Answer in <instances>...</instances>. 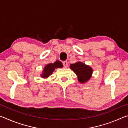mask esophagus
Segmentation results:
<instances>
[{
  "label": "esophagus",
  "mask_w": 128,
  "mask_h": 128,
  "mask_svg": "<svg viewBox=\"0 0 128 128\" xmlns=\"http://www.w3.org/2000/svg\"><path fill=\"white\" fill-rule=\"evenodd\" d=\"M62 64H63V66L65 68H67V67L68 66V62H67L66 61H64L63 62H62Z\"/></svg>",
  "instance_id": "esophagus-1"
}]
</instances>
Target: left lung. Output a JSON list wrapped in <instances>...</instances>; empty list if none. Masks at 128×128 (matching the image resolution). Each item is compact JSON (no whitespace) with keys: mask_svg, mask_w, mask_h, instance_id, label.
Masks as SVG:
<instances>
[{"mask_svg":"<svg viewBox=\"0 0 128 128\" xmlns=\"http://www.w3.org/2000/svg\"><path fill=\"white\" fill-rule=\"evenodd\" d=\"M70 68L77 75L78 80L81 84H84L89 80L92 74V69L89 66L78 62L70 64Z\"/></svg>","mask_w":128,"mask_h":128,"instance_id":"left-lung-1","label":"left lung"}]
</instances>
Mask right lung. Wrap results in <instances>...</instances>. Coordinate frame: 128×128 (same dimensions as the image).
Segmentation results:
<instances>
[{
    "mask_svg": "<svg viewBox=\"0 0 128 128\" xmlns=\"http://www.w3.org/2000/svg\"><path fill=\"white\" fill-rule=\"evenodd\" d=\"M62 66H63V65H62V62L59 60H56L54 63H50L44 66L40 76L43 78H46L50 76L51 75L55 68H62Z\"/></svg>",
    "mask_w": 128,
    "mask_h": 128,
    "instance_id": "1",
    "label": "right lung"
}]
</instances>
